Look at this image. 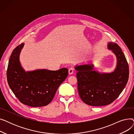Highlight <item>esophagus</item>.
Wrapping results in <instances>:
<instances>
[{
    "instance_id": "esophagus-1",
    "label": "esophagus",
    "mask_w": 134,
    "mask_h": 134,
    "mask_svg": "<svg viewBox=\"0 0 134 134\" xmlns=\"http://www.w3.org/2000/svg\"><path fill=\"white\" fill-rule=\"evenodd\" d=\"M68 72H69V74H72L73 73V72H74V68H72V67L69 68Z\"/></svg>"
}]
</instances>
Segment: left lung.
Masks as SVG:
<instances>
[{
    "label": "left lung",
    "mask_w": 134,
    "mask_h": 134,
    "mask_svg": "<svg viewBox=\"0 0 134 134\" xmlns=\"http://www.w3.org/2000/svg\"><path fill=\"white\" fill-rule=\"evenodd\" d=\"M108 48L117 58V66L113 72L100 73L94 71L92 64L75 67L78 71L79 96L91 106H105L112 103L121 93L128 81L129 66L121 48L113 42H109Z\"/></svg>",
    "instance_id": "1"
}]
</instances>
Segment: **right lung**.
Masks as SVG:
<instances>
[{
	"instance_id": "1",
	"label": "right lung",
	"mask_w": 134,
	"mask_h": 134,
	"mask_svg": "<svg viewBox=\"0 0 134 134\" xmlns=\"http://www.w3.org/2000/svg\"><path fill=\"white\" fill-rule=\"evenodd\" d=\"M22 43L13 51L7 69L9 85L18 100L31 107H44L53 100L58 87L68 76L66 68L58 71L37 69L25 72L21 66L19 56Z\"/></svg>"
}]
</instances>
